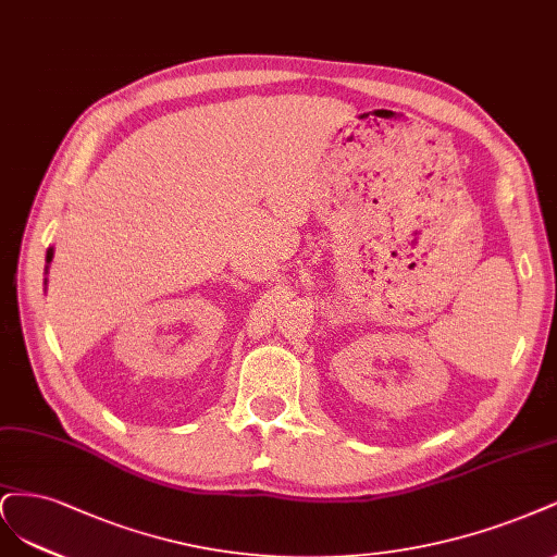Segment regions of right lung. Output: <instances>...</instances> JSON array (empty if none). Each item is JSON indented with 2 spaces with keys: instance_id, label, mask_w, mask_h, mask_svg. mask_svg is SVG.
I'll return each mask as SVG.
<instances>
[{
  "instance_id": "add662e5",
  "label": "right lung",
  "mask_w": 557,
  "mask_h": 557,
  "mask_svg": "<svg viewBox=\"0 0 557 557\" xmlns=\"http://www.w3.org/2000/svg\"><path fill=\"white\" fill-rule=\"evenodd\" d=\"M52 255H55V249L48 247V252H46V273H48V265H50V261H52Z\"/></svg>"
}]
</instances>
